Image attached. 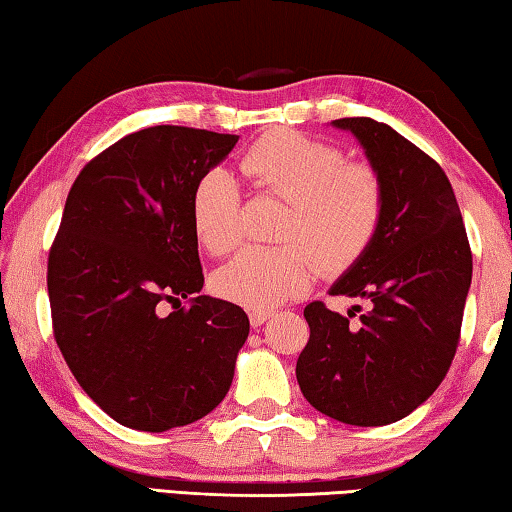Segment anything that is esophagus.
<instances>
[{
    "instance_id": "obj_1",
    "label": "esophagus",
    "mask_w": 512,
    "mask_h": 512,
    "mask_svg": "<svg viewBox=\"0 0 512 512\" xmlns=\"http://www.w3.org/2000/svg\"><path fill=\"white\" fill-rule=\"evenodd\" d=\"M250 325L253 327H259L262 323H266L268 318H271V309H250Z\"/></svg>"
}]
</instances>
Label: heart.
<instances>
[{
  "instance_id": "b5f03b06",
  "label": "heart",
  "mask_w": 512,
  "mask_h": 512,
  "mask_svg": "<svg viewBox=\"0 0 512 512\" xmlns=\"http://www.w3.org/2000/svg\"><path fill=\"white\" fill-rule=\"evenodd\" d=\"M257 192L287 205L275 237L287 244L253 248L212 275V289L239 305L266 309L307 293L320 266L341 273L366 255L384 219V185L366 162H345L336 146L302 133H268L241 158ZM189 216L196 239L214 257L244 237V207L228 171L210 169L194 185Z\"/></svg>"
}]
</instances>
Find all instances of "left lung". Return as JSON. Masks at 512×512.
<instances>
[{
  "label": "left lung",
  "mask_w": 512,
  "mask_h": 512,
  "mask_svg": "<svg viewBox=\"0 0 512 512\" xmlns=\"http://www.w3.org/2000/svg\"><path fill=\"white\" fill-rule=\"evenodd\" d=\"M332 124L366 149L384 185V219L366 255L329 291L366 298L370 309L352 323V314L309 302V341L296 377L320 413L381 427L418 409L452 366L472 250L452 183L436 160L370 117Z\"/></svg>",
  "instance_id": "8db88e82"
}]
</instances>
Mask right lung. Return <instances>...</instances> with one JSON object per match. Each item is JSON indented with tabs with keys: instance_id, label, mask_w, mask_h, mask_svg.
<instances>
[{
	"instance_id": "obj_1",
	"label": "right lung",
	"mask_w": 512,
	"mask_h": 512,
	"mask_svg": "<svg viewBox=\"0 0 512 512\" xmlns=\"http://www.w3.org/2000/svg\"><path fill=\"white\" fill-rule=\"evenodd\" d=\"M237 140L142 128L85 164L67 194L47 262L54 339L83 391L124 427H185L232 384L250 323L239 305L198 296L189 201Z\"/></svg>"
}]
</instances>
